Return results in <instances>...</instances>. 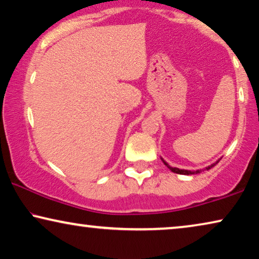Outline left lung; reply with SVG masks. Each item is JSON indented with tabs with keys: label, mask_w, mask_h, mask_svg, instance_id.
Masks as SVG:
<instances>
[{
	"label": "left lung",
	"mask_w": 259,
	"mask_h": 259,
	"mask_svg": "<svg viewBox=\"0 0 259 259\" xmlns=\"http://www.w3.org/2000/svg\"><path fill=\"white\" fill-rule=\"evenodd\" d=\"M161 160H163V163H164L165 165H166L167 168L171 169L172 172H175V173H178V175H185V176H190V175H198V173H201V172L203 171V169H209V168H211V167H213V166H215V165L218 164L219 161H220V159H219V160H216L215 163H213V164H211V165H208V166H207L206 168H202V169L200 168V169H195V171H190V169H183V168H178V167H172L171 165H168V164L166 163V161H165V160L163 159V158H161Z\"/></svg>",
	"instance_id": "left-lung-1"
}]
</instances>
